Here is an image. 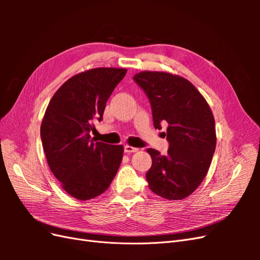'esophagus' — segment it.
<instances>
[{
	"mask_svg": "<svg viewBox=\"0 0 260 260\" xmlns=\"http://www.w3.org/2000/svg\"><path fill=\"white\" fill-rule=\"evenodd\" d=\"M139 149L137 147H133V146H130V145H125L124 146V153L127 154H130V153H136L138 152Z\"/></svg>",
	"mask_w": 260,
	"mask_h": 260,
	"instance_id": "esophagus-1",
	"label": "esophagus"
}]
</instances>
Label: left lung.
Returning a JSON list of instances; mask_svg holds the SVG:
<instances>
[{"label":"left lung","instance_id":"8db88e82","mask_svg":"<svg viewBox=\"0 0 260 260\" xmlns=\"http://www.w3.org/2000/svg\"><path fill=\"white\" fill-rule=\"evenodd\" d=\"M133 80L149 100L154 127L168 124L167 154L147 148L152 157L148 186L164 199L183 200L199 187L211 164L217 142L214 115L199 90L182 77L141 72Z\"/></svg>","mask_w":260,"mask_h":260}]
</instances>
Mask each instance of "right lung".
<instances>
[{
    "mask_svg": "<svg viewBox=\"0 0 260 260\" xmlns=\"http://www.w3.org/2000/svg\"><path fill=\"white\" fill-rule=\"evenodd\" d=\"M127 73L124 68H94L68 79L55 92L41 123L46 160L62 188L88 201L104 193L115 178L122 145L94 142V120L103 119L106 102Z\"/></svg>",
    "mask_w": 260,
    "mask_h": 260,
    "instance_id": "1",
    "label": "right lung"
}]
</instances>
